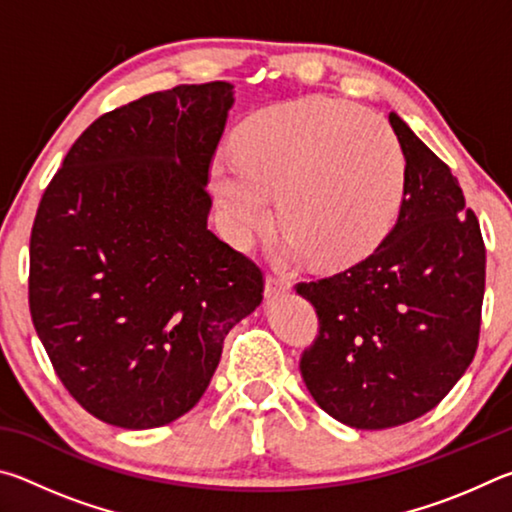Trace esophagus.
Segmentation results:
<instances>
[{"label": "esophagus", "instance_id": "obj_1", "mask_svg": "<svg viewBox=\"0 0 512 512\" xmlns=\"http://www.w3.org/2000/svg\"><path fill=\"white\" fill-rule=\"evenodd\" d=\"M289 291H291L289 280H284V277H275V275L266 277V282H264L266 298H277V296H282V293H289Z\"/></svg>", "mask_w": 512, "mask_h": 512}]
</instances>
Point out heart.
<instances>
[{"label": "heart", "instance_id": "b5f03b06", "mask_svg": "<svg viewBox=\"0 0 512 512\" xmlns=\"http://www.w3.org/2000/svg\"><path fill=\"white\" fill-rule=\"evenodd\" d=\"M212 187L230 237L248 244L275 219L284 250L345 271L395 228L406 194V153L388 121L350 101L309 97L250 117L235 155L212 164Z\"/></svg>", "mask_w": 512, "mask_h": 512}]
</instances>
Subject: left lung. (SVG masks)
Returning a JSON list of instances; mask_svg holds the SVG:
<instances>
[{"label":"left lung","instance_id":"8db88e82","mask_svg":"<svg viewBox=\"0 0 512 512\" xmlns=\"http://www.w3.org/2000/svg\"><path fill=\"white\" fill-rule=\"evenodd\" d=\"M388 121L406 153L395 228L361 264L296 287L320 323L302 379L320 409L354 429L431 411L472 363L481 327L479 221L447 164L397 112Z\"/></svg>","mask_w":512,"mask_h":512}]
</instances>
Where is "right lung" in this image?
Here are the masks:
<instances>
[{
	"label": "right lung",
	"mask_w": 512,
	"mask_h": 512,
	"mask_svg": "<svg viewBox=\"0 0 512 512\" xmlns=\"http://www.w3.org/2000/svg\"><path fill=\"white\" fill-rule=\"evenodd\" d=\"M230 83L153 92L90 124L42 196L29 307L69 395L121 429L201 400L262 271L207 228Z\"/></svg>",
	"instance_id": "1"
}]
</instances>
